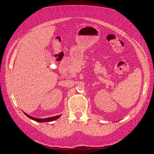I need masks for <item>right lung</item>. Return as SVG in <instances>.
<instances>
[{
  "instance_id": "add662e5",
  "label": "right lung",
  "mask_w": 154,
  "mask_h": 154,
  "mask_svg": "<svg viewBox=\"0 0 154 154\" xmlns=\"http://www.w3.org/2000/svg\"><path fill=\"white\" fill-rule=\"evenodd\" d=\"M24 114L27 116L29 117V118L36 121V122H51V121H54V120H56L57 119L59 118L60 117L61 115H58V116H53V117H50V118H45V119H39V118H33L29 115H27V113H24Z\"/></svg>"
}]
</instances>
